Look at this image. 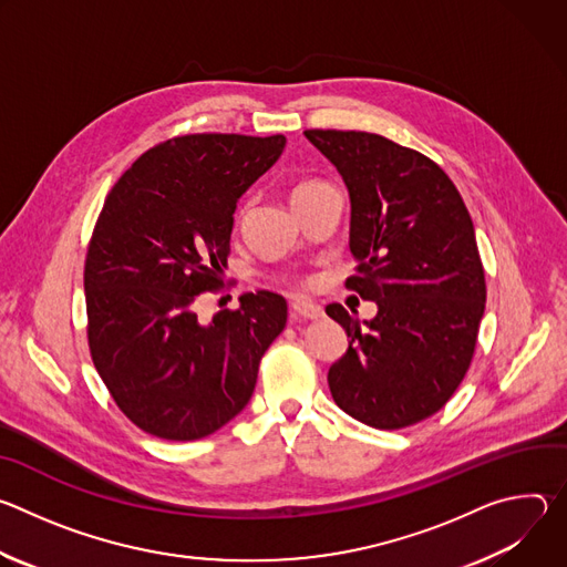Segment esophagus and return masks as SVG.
Instances as JSON below:
<instances>
[{
  "label": "esophagus",
  "instance_id": "esophagus-1",
  "mask_svg": "<svg viewBox=\"0 0 567 567\" xmlns=\"http://www.w3.org/2000/svg\"><path fill=\"white\" fill-rule=\"evenodd\" d=\"M289 309H291V316L296 320H318V318H322V307H318L313 302H307V300H293L289 305Z\"/></svg>",
  "mask_w": 567,
  "mask_h": 567
}]
</instances>
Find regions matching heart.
<instances>
[{"label":"heart","instance_id":"obj_1","mask_svg":"<svg viewBox=\"0 0 567 567\" xmlns=\"http://www.w3.org/2000/svg\"><path fill=\"white\" fill-rule=\"evenodd\" d=\"M320 188H328V184H320V182H302V184H298V186L293 188V199H300V197H305V195H311V193H316V190H320ZM300 285H309V280L302 278Z\"/></svg>","mask_w":567,"mask_h":567}]
</instances>
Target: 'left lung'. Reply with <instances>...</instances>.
Segmentation results:
<instances>
[{
	"instance_id": "1",
	"label": "left lung",
	"mask_w": 567,
	"mask_h": 567,
	"mask_svg": "<svg viewBox=\"0 0 567 567\" xmlns=\"http://www.w3.org/2000/svg\"><path fill=\"white\" fill-rule=\"evenodd\" d=\"M305 136L343 177L357 274L346 287L379 311L361 320L328 305L348 332L330 368L337 406L381 431L435 415L462 383L487 300L471 215L449 175L417 150L354 130Z\"/></svg>"
}]
</instances>
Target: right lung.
<instances>
[{
  "label": "right lung",
  "mask_w": 567,
  "mask_h": 567,
  "mask_svg": "<svg viewBox=\"0 0 567 567\" xmlns=\"http://www.w3.org/2000/svg\"><path fill=\"white\" fill-rule=\"evenodd\" d=\"M287 138L186 134L141 154L110 190L85 260L87 341L116 406L141 431L202 440L247 406L260 359L285 330L287 302L245 293L210 322L195 311L217 289L237 199Z\"/></svg>",
  "instance_id": "1"
}]
</instances>
